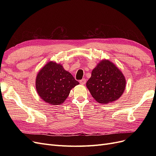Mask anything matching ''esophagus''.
I'll use <instances>...</instances> for the list:
<instances>
[{"instance_id": "esophagus-1", "label": "esophagus", "mask_w": 156, "mask_h": 156, "mask_svg": "<svg viewBox=\"0 0 156 156\" xmlns=\"http://www.w3.org/2000/svg\"><path fill=\"white\" fill-rule=\"evenodd\" d=\"M85 83H86V79H83L81 80V81H80V84H82V85H84V84Z\"/></svg>"}]
</instances>
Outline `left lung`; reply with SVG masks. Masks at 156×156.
Wrapping results in <instances>:
<instances>
[{"instance_id":"obj_1","label":"left lung","mask_w":156,"mask_h":156,"mask_svg":"<svg viewBox=\"0 0 156 156\" xmlns=\"http://www.w3.org/2000/svg\"><path fill=\"white\" fill-rule=\"evenodd\" d=\"M126 79L121 71L108 60H103L92 72L87 87L92 97L100 103L118 100L126 87Z\"/></svg>"}]
</instances>
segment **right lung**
Returning <instances> with one entry per match:
<instances>
[{
    "mask_svg": "<svg viewBox=\"0 0 156 156\" xmlns=\"http://www.w3.org/2000/svg\"><path fill=\"white\" fill-rule=\"evenodd\" d=\"M79 84L62 65L51 61L40 70L36 79V91L40 97L54 105L62 104L71 90Z\"/></svg>",
    "mask_w": 156,
    "mask_h": 156,
    "instance_id": "add662e5",
    "label": "right lung"
}]
</instances>
